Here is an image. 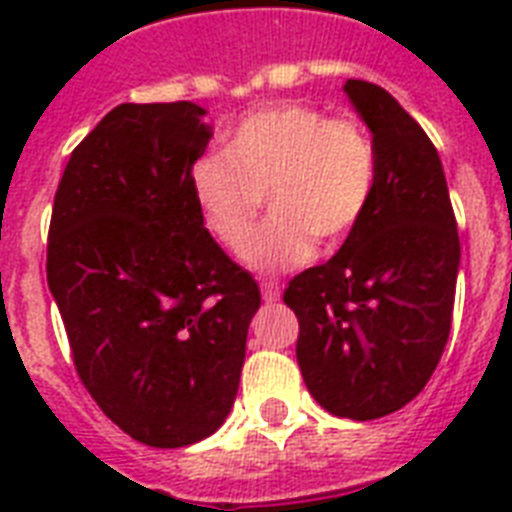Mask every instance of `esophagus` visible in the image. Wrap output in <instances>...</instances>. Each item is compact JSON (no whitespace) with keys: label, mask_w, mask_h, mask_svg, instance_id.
I'll return each mask as SVG.
<instances>
[{"label":"esophagus","mask_w":512,"mask_h":512,"mask_svg":"<svg viewBox=\"0 0 512 512\" xmlns=\"http://www.w3.org/2000/svg\"><path fill=\"white\" fill-rule=\"evenodd\" d=\"M260 289H263L265 303H276V300H281L279 284H273V281H263V284H260Z\"/></svg>","instance_id":"1"}]
</instances>
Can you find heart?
Here are the masks:
<instances>
[{"label":"heart","instance_id":"1","mask_svg":"<svg viewBox=\"0 0 512 512\" xmlns=\"http://www.w3.org/2000/svg\"><path fill=\"white\" fill-rule=\"evenodd\" d=\"M191 188L207 231L233 255L265 195L272 220L244 257L257 273H284L311 260L316 241L332 249L356 231L377 188V151L356 119L273 103L228 132L223 154L193 164Z\"/></svg>","mask_w":512,"mask_h":512}]
</instances>
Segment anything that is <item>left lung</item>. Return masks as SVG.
Masks as SVG:
<instances>
[{
	"instance_id": "1",
	"label": "left lung",
	"mask_w": 512,
	"mask_h": 512,
	"mask_svg": "<svg viewBox=\"0 0 512 512\" xmlns=\"http://www.w3.org/2000/svg\"><path fill=\"white\" fill-rule=\"evenodd\" d=\"M372 132L377 188L332 260L289 281L297 364L327 412L377 420L409 404L449 340L460 236L444 167L420 124L382 87L345 82Z\"/></svg>"
}]
</instances>
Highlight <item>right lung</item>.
I'll list each match as a JSON object with an SVG mask.
<instances>
[{"mask_svg": "<svg viewBox=\"0 0 512 512\" xmlns=\"http://www.w3.org/2000/svg\"><path fill=\"white\" fill-rule=\"evenodd\" d=\"M204 108L122 103L74 148L47 241V284L76 372L135 441L177 449L231 412L260 289L193 199Z\"/></svg>", "mask_w": 512, "mask_h": 512, "instance_id": "1", "label": "right lung"}]
</instances>
